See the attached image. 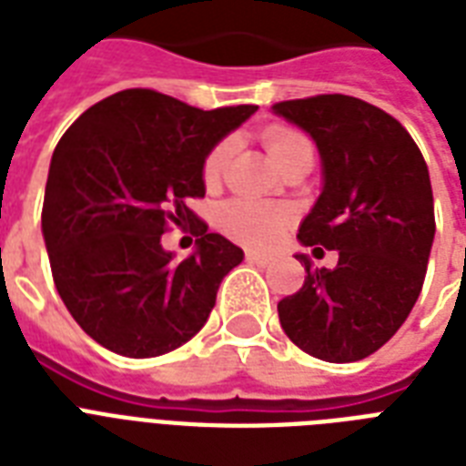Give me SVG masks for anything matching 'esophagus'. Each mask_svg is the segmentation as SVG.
<instances>
[{
    "instance_id": "obj_1",
    "label": "esophagus",
    "mask_w": 466,
    "mask_h": 466,
    "mask_svg": "<svg viewBox=\"0 0 466 466\" xmlns=\"http://www.w3.org/2000/svg\"><path fill=\"white\" fill-rule=\"evenodd\" d=\"M247 261L256 263V266H268L273 261V256L261 254V251H247Z\"/></svg>"
}]
</instances>
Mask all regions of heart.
Returning <instances> with one entry per match:
<instances>
[{
	"label": "heart",
	"instance_id": "b5f03b06",
	"mask_svg": "<svg viewBox=\"0 0 466 466\" xmlns=\"http://www.w3.org/2000/svg\"><path fill=\"white\" fill-rule=\"evenodd\" d=\"M266 147L270 157L280 167L288 157H292L299 149H311L305 135L292 130L288 126H270L263 135ZM232 155V140L218 142L208 152L203 161V181L208 186H218L222 174H225L227 161ZM290 222V210L278 208V205L254 203V200H232L219 210V225L232 239L248 244V247H270L276 244L278 237Z\"/></svg>",
	"mask_w": 466,
	"mask_h": 466
}]
</instances>
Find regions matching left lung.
Here are the masks:
<instances>
[{"label": "left lung", "mask_w": 466, "mask_h": 466, "mask_svg": "<svg viewBox=\"0 0 466 466\" xmlns=\"http://www.w3.org/2000/svg\"><path fill=\"white\" fill-rule=\"evenodd\" d=\"M314 137L324 190L299 225L305 247L336 248V268H311L278 302L280 326L326 362L362 360L404 324L423 288L435 237L426 159L406 127L382 108L319 94L273 106Z\"/></svg>", "instance_id": "obj_1"}]
</instances>
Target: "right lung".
Returning <instances> with one entry per match:
<instances>
[{
  "label": "right lung",
  "mask_w": 466,
  "mask_h": 466,
  "mask_svg": "<svg viewBox=\"0 0 466 466\" xmlns=\"http://www.w3.org/2000/svg\"><path fill=\"white\" fill-rule=\"evenodd\" d=\"M256 108L203 111L155 89H126L86 108L62 135L43 237L62 302L96 343L155 358L203 329L244 251L208 232L188 203L205 196L208 152ZM171 224L197 237V254L183 262L160 247Z\"/></svg>",
  "instance_id": "right-lung-1"
}]
</instances>
